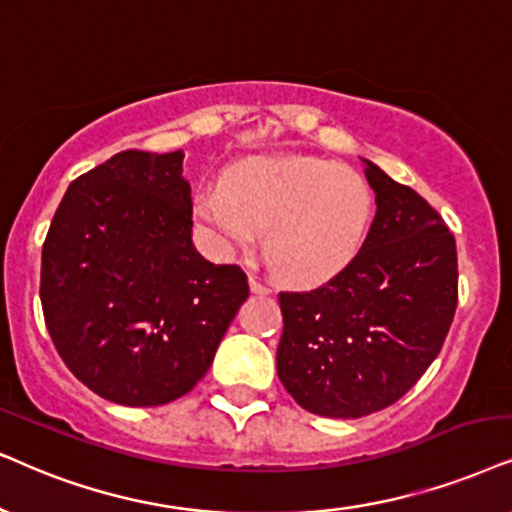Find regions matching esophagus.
Returning <instances> with one entry per match:
<instances>
[{
  "instance_id": "obj_1",
  "label": "esophagus",
  "mask_w": 512,
  "mask_h": 512,
  "mask_svg": "<svg viewBox=\"0 0 512 512\" xmlns=\"http://www.w3.org/2000/svg\"><path fill=\"white\" fill-rule=\"evenodd\" d=\"M250 290L255 295H269L271 293V288L267 286V283H262L260 278H255V276H250Z\"/></svg>"
}]
</instances>
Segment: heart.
Segmentation results:
<instances>
[{
    "label": "heart",
    "mask_w": 512,
    "mask_h": 512,
    "mask_svg": "<svg viewBox=\"0 0 512 512\" xmlns=\"http://www.w3.org/2000/svg\"><path fill=\"white\" fill-rule=\"evenodd\" d=\"M375 212L368 181L312 155H257L196 196L193 215L224 248L260 241L283 281L316 288L352 267Z\"/></svg>",
    "instance_id": "b5f03b06"
}]
</instances>
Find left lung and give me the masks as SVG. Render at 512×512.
<instances>
[{"instance_id":"left-lung-1","label":"left lung","mask_w":512,"mask_h":512,"mask_svg":"<svg viewBox=\"0 0 512 512\" xmlns=\"http://www.w3.org/2000/svg\"><path fill=\"white\" fill-rule=\"evenodd\" d=\"M364 163L378 205L364 250L326 286L278 295V378L304 411L326 418H361L404 397L442 349L458 302L449 226Z\"/></svg>"}]
</instances>
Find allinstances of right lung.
I'll list each match as a JSON object with an SVG mask.
<instances>
[{
  "instance_id": "right-lung-1",
  "label": "right lung",
  "mask_w": 512,
  "mask_h": 512,
  "mask_svg": "<svg viewBox=\"0 0 512 512\" xmlns=\"http://www.w3.org/2000/svg\"><path fill=\"white\" fill-rule=\"evenodd\" d=\"M181 160L122 151L77 177L42 248L40 297L58 354L122 406L191 392L250 293L241 267L193 248Z\"/></svg>"
}]
</instances>
